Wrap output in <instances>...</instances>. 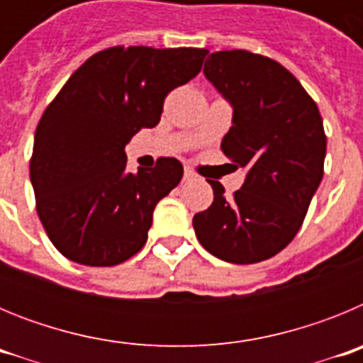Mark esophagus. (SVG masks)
Returning <instances> with one entry per match:
<instances>
[{"instance_id":"1","label":"esophagus","mask_w":363,"mask_h":363,"mask_svg":"<svg viewBox=\"0 0 363 363\" xmlns=\"http://www.w3.org/2000/svg\"><path fill=\"white\" fill-rule=\"evenodd\" d=\"M194 178H196V174H194V172H192L191 169H185L184 179H187V182H189V179H194Z\"/></svg>"}]
</instances>
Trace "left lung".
<instances>
[{
	"instance_id": "8db88e82",
	"label": "left lung",
	"mask_w": 363,
	"mask_h": 363,
	"mask_svg": "<svg viewBox=\"0 0 363 363\" xmlns=\"http://www.w3.org/2000/svg\"><path fill=\"white\" fill-rule=\"evenodd\" d=\"M205 78L233 107L221 150L247 169L242 189L214 201L192 225L205 251L229 264H256L293 242L323 176L327 138L320 111L289 70L249 50L213 52Z\"/></svg>"
}]
</instances>
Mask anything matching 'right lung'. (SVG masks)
Wrapping results in <instances>:
<instances>
[{
  "instance_id": "add662e5",
  "label": "right lung",
  "mask_w": 363,
  "mask_h": 363,
  "mask_svg": "<svg viewBox=\"0 0 363 363\" xmlns=\"http://www.w3.org/2000/svg\"><path fill=\"white\" fill-rule=\"evenodd\" d=\"M205 49L111 47L79 67L34 134L36 211L65 258L111 267L147 242L154 207L184 176L176 158L129 172L125 145L160 123L165 96L201 70Z\"/></svg>"
}]
</instances>
